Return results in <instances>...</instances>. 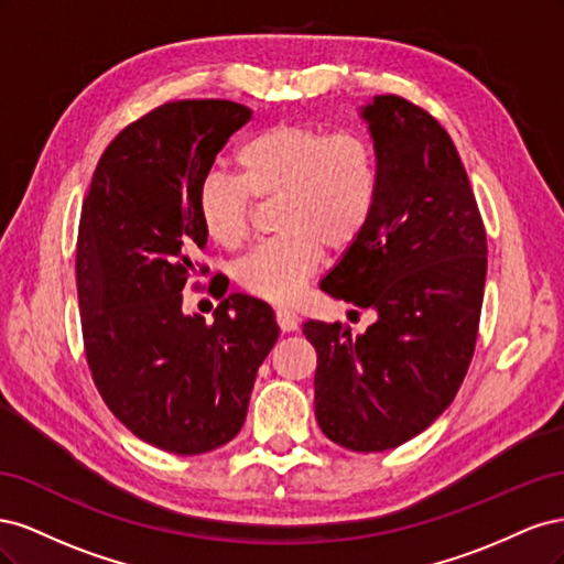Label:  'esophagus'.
I'll return each instance as SVG.
<instances>
[{
    "label": "esophagus",
    "instance_id": "esophagus-1",
    "mask_svg": "<svg viewBox=\"0 0 564 564\" xmlns=\"http://www.w3.org/2000/svg\"><path fill=\"white\" fill-rule=\"evenodd\" d=\"M275 319H278V327L282 332L299 329V315L292 308H278L275 311Z\"/></svg>",
    "mask_w": 564,
    "mask_h": 564
}]
</instances>
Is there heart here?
I'll list each match as a JSON object with an SVG mask.
<instances>
[{
    "label": "heart",
    "mask_w": 564,
    "mask_h": 564,
    "mask_svg": "<svg viewBox=\"0 0 564 564\" xmlns=\"http://www.w3.org/2000/svg\"><path fill=\"white\" fill-rule=\"evenodd\" d=\"M240 178L212 172L197 195L202 228L220 247H237L256 199L280 197L275 240L251 249L235 268L247 294L292 301L322 261L324 247L344 251L360 240L381 195L379 150L362 131L280 122L251 133L235 150Z\"/></svg>",
    "instance_id": "1"
}]
</instances>
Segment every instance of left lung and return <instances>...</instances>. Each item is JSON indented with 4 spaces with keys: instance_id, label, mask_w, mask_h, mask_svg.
I'll return each mask as SVG.
<instances>
[{
    "instance_id": "1",
    "label": "left lung",
    "mask_w": 564,
    "mask_h": 564,
    "mask_svg": "<svg viewBox=\"0 0 564 564\" xmlns=\"http://www.w3.org/2000/svg\"><path fill=\"white\" fill-rule=\"evenodd\" d=\"M381 162L371 224L319 289L377 322H303L317 350L315 416L352 452H386L445 412L475 352L487 232L458 152L433 115L402 96L362 108ZM357 313V311H355Z\"/></svg>"
}]
</instances>
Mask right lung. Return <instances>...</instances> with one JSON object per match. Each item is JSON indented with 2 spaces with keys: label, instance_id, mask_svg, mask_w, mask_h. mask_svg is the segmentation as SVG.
Returning <instances> with one entry per match:
<instances>
[{
  "label": "right lung",
  "instance_id": "right-lung-1",
  "mask_svg": "<svg viewBox=\"0 0 564 564\" xmlns=\"http://www.w3.org/2000/svg\"><path fill=\"white\" fill-rule=\"evenodd\" d=\"M251 119L220 98L172 100L115 135L98 160L77 237L84 352L110 412L152 447L193 456L224 447L280 334L268 303L226 296L214 324L183 313L187 278L209 268L199 185Z\"/></svg>",
  "mask_w": 564,
  "mask_h": 564
}]
</instances>
